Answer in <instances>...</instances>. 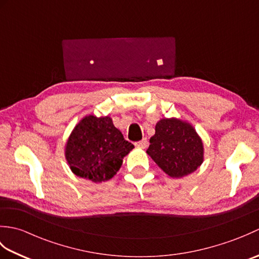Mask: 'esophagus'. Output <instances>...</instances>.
<instances>
[{"label":"esophagus","instance_id":"obj_1","mask_svg":"<svg viewBox=\"0 0 259 259\" xmlns=\"http://www.w3.org/2000/svg\"><path fill=\"white\" fill-rule=\"evenodd\" d=\"M136 145L138 146V147H140V148H147L148 147V140H147V138H144L142 140L137 142Z\"/></svg>","mask_w":259,"mask_h":259}]
</instances>
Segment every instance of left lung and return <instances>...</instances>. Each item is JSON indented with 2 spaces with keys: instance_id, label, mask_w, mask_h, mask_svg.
<instances>
[{
  "instance_id": "obj_1",
  "label": "left lung",
  "mask_w": 259,
  "mask_h": 259,
  "mask_svg": "<svg viewBox=\"0 0 259 259\" xmlns=\"http://www.w3.org/2000/svg\"><path fill=\"white\" fill-rule=\"evenodd\" d=\"M147 153L170 177L181 178L200 167L203 145L190 123L164 118L157 122Z\"/></svg>"
}]
</instances>
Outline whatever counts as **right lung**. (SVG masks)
Here are the masks:
<instances>
[{
  "label": "right lung",
  "mask_w": 259,
  "mask_h": 259,
  "mask_svg": "<svg viewBox=\"0 0 259 259\" xmlns=\"http://www.w3.org/2000/svg\"><path fill=\"white\" fill-rule=\"evenodd\" d=\"M135 146L124 140L110 117L87 115L74 126L65 145L72 172L93 183L111 179Z\"/></svg>",
  "instance_id": "obj_1"
}]
</instances>
